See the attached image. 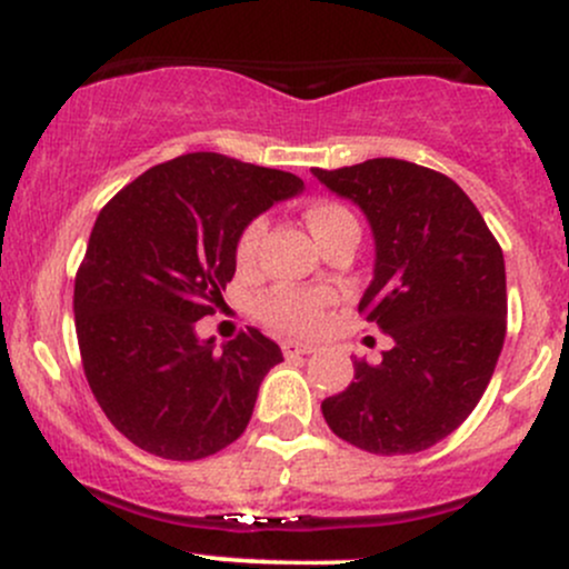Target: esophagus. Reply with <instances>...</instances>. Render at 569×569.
<instances>
[{
	"instance_id": "34e87169",
	"label": "esophagus",
	"mask_w": 569,
	"mask_h": 569,
	"mask_svg": "<svg viewBox=\"0 0 569 569\" xmlns=\"http://www.w3.org/2000/svg\"><path fill=\"white\" fill-rule=\"evenodd\" d=\"M280 350H283V356H286V358H293V356H310V352L316 350V345L293 342V339H286V342H280Z\"/></svg>"
}]
</instances>
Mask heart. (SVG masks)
<instances>
[{"instance_id": "1", "label": "heart", "mask_w": 569, "mask_h": 569, "mask_svg": "<svg viewBox=\"0 0 569 569\" xmlns=\"http://www.w3.org/2000/svg\"><path fill=\"white\" fill-rule=\"evenodd\" d=\"M305 219L310 224L312 234L318 243H326L335 234L345 230H358V219L352 217L350 208L335 200H316L305 208ZM267 230V219L257 217L243 227L234 243V262L240 267H251L257 259L259 243H262ZM335 293L329 289H297V286H276L259 299L257 312L259 318L270 326V329L280 331V335L305 337L318 331L323 321V310L331 305Z\"/></svg>"}]
</instances>
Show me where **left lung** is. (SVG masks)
Listing matches in <instances>:
<instances>
[{
	"instance_id": "1",
	"label": "left lung",
	"mask_w": 569,
	"mask_h": 569,
	"mask_svg": "<svg viewBox=\"0 0 569 569\" xmlns=\"http://www.w3.org/2000/svg\"><path fill=\"white\" fill-rule=\"evenodd\" d=\"M312 176L367 213L377 259L358 312L393 339L380 363L358 358L323 420L363 452H422L462 426L492 380L508 312L500 243L449 176L417 162Z\"/></svg>"
}]
</instances>
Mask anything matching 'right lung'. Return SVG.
<instances>
[{"label":"right lung","instance_id":"add662e5","mask_svg":"<svg viewBox=\"0 0 569 569\" xmlns=\"http://www.w3.org/2000/svg\"><path fill=\"white\" fill-rule=\"evenodd\" d=\"M299 176L217 152L149 168L98 213L74 278L82 369L98 407L136 447L200 460L243 433L283 352L259 329L213 348L194 323L234 276V243Z\"/></svg>","mask_w":569,"mask_h":569}]
</instances>
